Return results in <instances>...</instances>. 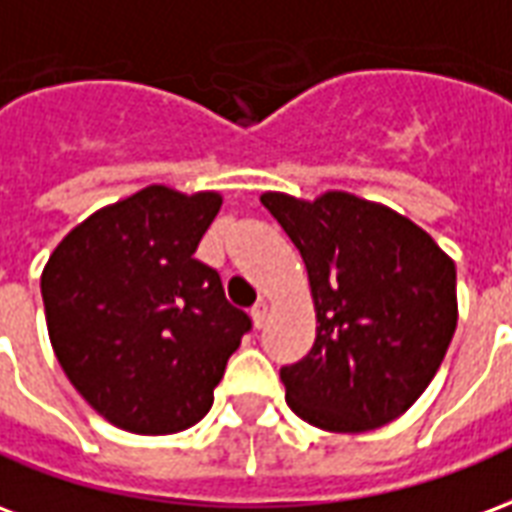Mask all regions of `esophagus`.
Returning a JSON list of instances; mask_svg holds the SVG:
<instances>
[{
  "label": "esophagus",
  "instance_id": "obj_1",
  "mask_svg": "<svg viewBox=\"0 0 512 512\" xmlns=\"http://www.w3.org/2000/svg\"><path fill=\"white\" fill-rule=\"evenodd\" d=\"M251 316H253V324H256V327H264V324H267V319H270V305H267V300L256 302V305L251 308Z\"/></svg>",
  "mask_w": 512,
  "mask_h": 512
}]
</instances>
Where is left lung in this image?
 Listing matches in <instances>:
<instances>
[{
	"label": "left lung",
	"instance_id": "8db88e82",
	"mask_svg": "<svg viewBox=\"0 0 512 512\" xmlns=\"http://www.w3.org/2000/svg\"><path fill=\"white\" fill-rule=\"evenodd\" d=\"M261 204L305 261L319 324L311 352L281 368L286 404L338 434L395 420L453 341L455 264L412 220L352 193H264Z\"/></svg>",
	"mask_w": 512,
	"mask_h": 512
}]
</instances>
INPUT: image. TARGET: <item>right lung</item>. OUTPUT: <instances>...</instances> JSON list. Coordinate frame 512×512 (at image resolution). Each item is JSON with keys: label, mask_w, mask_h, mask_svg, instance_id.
I'll return each instance as SVG.
<instances>
[{"label": "right lung", "mask_w": 512, "mask_h": 512, "mask_svg": "<svg viewBox=\"0 0 512 512\" xmlns=\"http://www.w3.org/2000/svg\"><path fill=\"white\" fill-rule=\"evenodd\" d=\"M220 201L149 185L89 215L43 270L59 365L117 428L177 434L199 423L253 327L218 270L193 256Z\"/></svg>", "instance_id": "obj_1"}]
</instances>
